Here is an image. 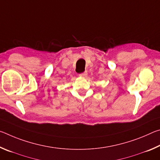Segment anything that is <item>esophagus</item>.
<instances>
[{"label":"esophagus","instance_id":"obj_1","mask_svg":"<svg viewBox=\"0 0 160 160\" xmlns=\"http://www.w3.org/2000/svg\"><path fill=\"white\" fill-rule=\"evenodd\" d=\"M79 75H80V77L85 78V77L87 76V75H88V72H87L85 71V72H82V73H80Z\"/></svg>","mask_w":160,"mask_h":160}]
</instances>
